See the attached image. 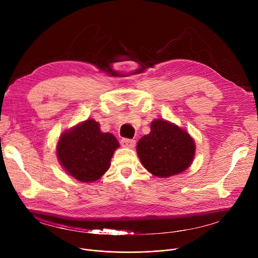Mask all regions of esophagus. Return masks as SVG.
I'll return each instance as SVG.
<instances>
[{"label": "esophagus", "mask_w": 258, "mask_h": 258, "mask_svg": "<svg viewBox=\"0 0 258 258\" xmlns=\"http://www.w3.org/2000/svg\"><path fill=\"white\" fill-rule=\"evenodd\" d=\"M120 143H121L122 146L125 147V148H134L135 145H136V141L132 140V139H126V138L122 139V140L120 141Z\"/></svg>", "instance_id": "obj_1"}]
</instances>
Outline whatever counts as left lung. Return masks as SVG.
<instances>
[{
  "label": "left lung",
  "mask_w": 258,
  "mask_h": 258,
  "mask_svg": "<svg viewBox=\"0 0 258 258\" xmlns=\"http://www.w3.org/2000/svg\"><path fill=\"white\" fill-rule=\"evenodd\" d=\"M137 154L151 173L168 178L191 165L196 143L185 130L164 119H156L151 124V133L139 140Z\"/></svg>",
  "instance_id": "obj_1"
}]
</instances>
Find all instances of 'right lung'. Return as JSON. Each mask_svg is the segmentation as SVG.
I'll return each instance as SVG.
<instances>
[{"mask_svg":"<svg viewBox=\"0 0 258 258\" xmlns=\"http://www.w3.org/2000/svg\"><path fill=\"white\" fill-rule=\"evenodd\" d=\"M117 147L114 135L102 133L98 122L88 119L60 135L56 153L64 171L88 183L97 181L107 171Z\"/></svg>","mask_w":258,"mask_h":258,"instance_id":"right-lung-1","label":"right lung"}]
</instances>
